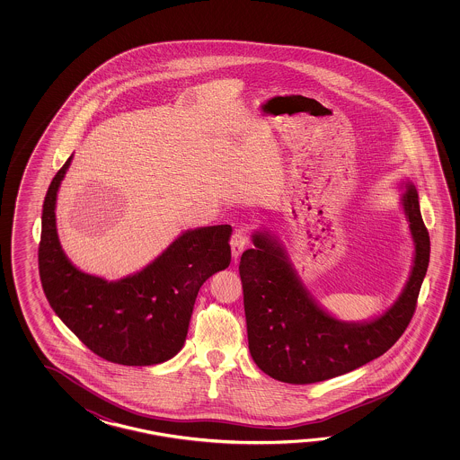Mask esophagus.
Returning <instances> with one entry per match:
<instances>
[{"label":"esophagus","instance_id":"1","mask_svg":"<svg viewBox=\"0 0 460 460\" xmlns=\"http://www.w3.org/2000/svg\"><path fill=\"white\" fill-rule=\"evenodd\" d=\"M246 243H248V232L244 228L234 230V234L230 238V246H232L234 261L240 258V254L243 253Z\"/></svg>","mask_w":460,"mask_h":460}]
</instances>
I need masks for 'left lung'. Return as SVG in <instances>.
<instances>
[{
	"label": "left lung",
	"instance_id": "8db88e82",
	"mask_svg": "<svg viewBox=\"0 0 460 460\" xmlns=\"http://www.w3.org/2000/svg\"><path fill=\"white\" fill-rule=\"evenodd\" d=\"M402 207L416 243L414 266L400 299L382 317L345 323L314 304L279 244L253 234L256 248L240 260L248 349L254 363L284 383L323 382L352 372L390 350L416 313L420 284L429 266V232L420 217L414 186Z\"/></svg>",
	"mask_w": 460,
	"mask_h": 460
}]
</instances>
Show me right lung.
Listing matches in <instances>:
<instances>
[{"label":"right lung","mask_w":460,"mask_h":460,"mask_svg":"<svg viewBox=\"0 0 460 460\" xmlns=\"http://www.w3.org/2000/svg\"><path fill=\"white\" fill-rule=\"evenodd\" d=\"M70 159L52 179L42 206L38 261L50 307L80 342L108 362H166L184 345L200 286L230 264L232 226L181 234L143 271L117 283L82 273L66 258L56 232V197Z\"/></svg>","instance_id":"obj_1"}]
</instances>
